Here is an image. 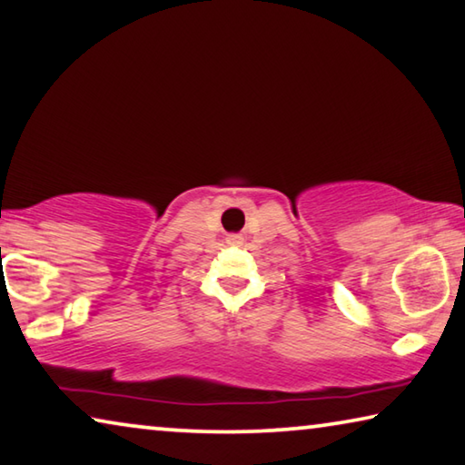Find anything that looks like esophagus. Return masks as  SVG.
Listing matches in <instances>:
<instances>
[{"instance_id": "obj_1", "label": "esophagus", "mask_w": 465, "mask_h": 465, "mask_svg": "<svg viewBox=\"0 0 465 465\" xmlns=\"http://www.w3.org/2000/svg\"><path fill=\"white\" fill-rule=\"evenodd\" d=\"M226 241L231 242V245H239V242H241V237H239V234H231V237H228Z\"/></svg>"}]
</instances>
